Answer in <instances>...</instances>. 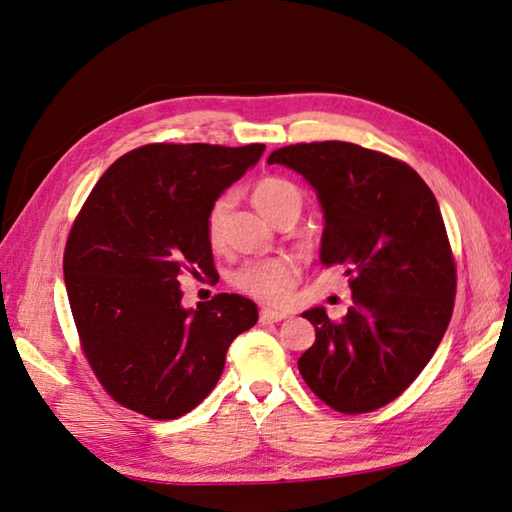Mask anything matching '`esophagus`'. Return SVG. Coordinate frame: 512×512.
Wrapping results in <instances>:
<instances>
[{
	"mask_svg": "<svg viewBox=\"0 0 512 512\" xmlns=\"http://www.w3.org/2000/svg\"><path fill=\"white\" fill-rule=\"evenodd\" d=\"M286 317H288V312H281V310L264 308L262 312H259V319H262L264 323H277V321H284Z\"/></svg>",
	"mask_w": 512,
	"mask_h": 512,
	"instance_id": "obj_1",
	"label": "esophagus"
}]
</instances>
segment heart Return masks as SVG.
<instances>
[{
	"instance_id": "1",
	"label": "heart",
	"mask_w": 512,
	"mask_h": 512,
	"mask_svg": "<svg viewBox=\"0 0 512 512\" xmlns=\"http://www.w3.org/2000/svg\"><path fill=\"white\" fill-rule=\"evenodd\" d=\"M253 202L257 209L262 211L268 220L273 217L281 206L290 202L301 204V193L295 184L281 178H264L255 184L253 189ZM231 209V195H222L213 202L206 215V235L209 242L217 246L222 242L224 233V220L226 213ZM299 277V264L295 257L279 255V257H264V259H250L242 264L233 275V284L244 290L246 295L255 297L266 303H281L286 301L292 286Z\"/></svg>"
}]
</instances>
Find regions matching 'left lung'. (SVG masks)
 <instances>
[{
	"instance_id": "8db88e82",
	"label": "left lung",
	"mask_w": 512,
	"mask_h": 512,
	"mask_svg": "<svg viewBox=\"0 0 512 512\" xmlns=\"http://www.w3.org/2000/svg\"><path fill=\"white\" fill-rule=\"evenodd\" d=\"M323 211L321 264L343 266L354 303L341 321L301 314L317 341L299 372L325 405L367 413L398 398L436 354L453 312L455 264L436 195L405 162L341 140L275 149Z\"/></svg>"
}]
</instances>
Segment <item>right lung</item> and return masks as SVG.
<instances>
[{
	"label": "right lung",
	"instance_id": "add662e5",
	"mask_svg": "<svg viewBox=\"0 0 512 512\" xmlns=\"http://www.w3.org/2000/svg\"><path fill=\"white\" fill-rule=\"evenodd\" d=\"M264 149L145 145L85 200L65 246V290L83 352L123 407L154 420L189 413L220 380L235 336L257 323L242 295L184 308L180 275L215 273L206 215Z\"/></svg>",
	"mask_w": 512,
	"mask_h": 512
}]
</instances>
